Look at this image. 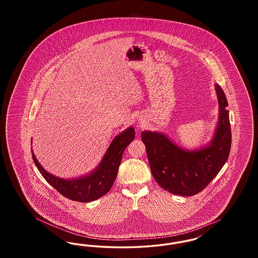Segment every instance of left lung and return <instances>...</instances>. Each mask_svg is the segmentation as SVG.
I'll use <instances>...</instances> for the list:
<instances>
[{
  "mask_svg": "<svg viewBox=\"0 0 258 258\" xmlns=\"http://www.w3.org/2000/svg\"><path fill=\"white\" fill-rule=\"evenodd\" d=\"M220 117L210 145L186 151L160 133L142 132L151 171L160 186L173 195L192 197L203 190L221 171L231 147V127L226 97L216 85Z\"/></svg>",
  "mask_w": 258,
  "mask_h": 258,
  "instance_id": "obj_1",
  "label": "left lung"
}]
</instances>
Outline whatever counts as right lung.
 I'll use <instances>...</instances> for the list:
<instances>
[{"instance_id": "obj_1", "label": "right lung", "mask_w": 258, "mask_h": 258, "mask_svg": "<svg viewBox=\"0 0 258 258\" xmlns=\"http://www.w3.org/2000/svg\"><path fill=\"white\" fill-rule=\"evenodd\" d=\"M133 126L117 135L107 149L97 169L85 177L66 180L55 177L46 171L37 161L32 151L33 160L42 177L61 196L78 202H91L103 197L110 190L122 160L123 151L135 139Z\"/></svg>"}]
</instances>
